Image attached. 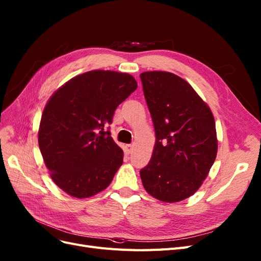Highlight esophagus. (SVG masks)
Returning <instances> with one entry per match:
<instances>
[{"instance_id":"1","label":"esophagus","mask_w":261,"mask_h":261,"mask_svg":"<svg viewBox=\"0 0 261 261\" xmlns=\"http://www.w3.org/2000/svg\"><path fill=\"white\" fill-rule=\"evenodd\" d=\"M132 151H133V145H126V146H125V153L129 154Z\"/></svg>"}]
</instances>
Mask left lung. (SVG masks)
<instances>
[{"instance_id":"left-lung-1","label":"left lung","mask_w":261,"mask_h":261,"mask_svg":"<svg viewBox=\"0 0 261 261\" xmlns=\"http://www.w3.org/2000/svg\"><path fill=\"white\" fill-rule=\"evenodd\" d=\"M140 79L156 138L150 162L140 170L142 185L160 201H182L201 187L216 159L213 113L181 77L149 71Z\"/></svg>"}]
</instances>
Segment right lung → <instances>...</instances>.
<instances>
[{"mask_svg":"<svg viewBox=\"0 0 261 261\" xmlns=\"http://www.w3.org/2000/svg\"><path fill=\"white\" fill-rule=\"evenodd\" d=\"M136 88L130 74L94 70L71 79L50 97L40 123L39 147L61 190L85 199L111 184L123 150L109 125L116 108Z\"/></svg>","mask_w":261,"mask_h":261,"instance_id":"add662e5","label":"right lung"}]
</instances>
